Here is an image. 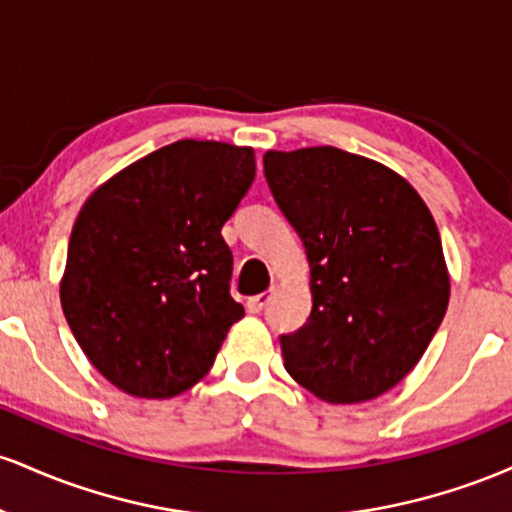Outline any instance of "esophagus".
Here are the masks:
<instances>
[{
  "label": "esophagus",
  "mask_w": 512,
  "mask_h": 512,
  "mask_svg": "<svg viewBox=\"0 0 512 512\" xmlns=\"http://www.w3.org/2000/svg\"><path fill=\"white\" fill-rule=\"evenodd\" d=\"M272 296H274V289L264 291V293H260V296L248 298V310H250V313H255V315L262 313V310L269 305V301H272Z\"/></svg>",
  "instance_id": "1"
}]
</instances>
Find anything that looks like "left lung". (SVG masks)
Wrapping results in <instances>:
<instances>
[{
    "instance_id": "1",
    "label": "left lung",
    "mask_w": 512,
    "mask_h": 512,
    "mask_svg": "<svg viewBox=\"0 0 512 512\" xmlns=\"http://www.w3.org/2000/svg\"><path fill=\"white\" fill-rule=\"evenodd\" d=\"M264 178L310 264L313 310L281 337L284 368L330 404L385 395L421 361L450 301L426 202L392 168L334 146L267 151Z\"/></svg>"
}]
</instances>
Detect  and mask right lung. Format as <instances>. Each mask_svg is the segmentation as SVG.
<instances>
[{
  "instance_id": "1",
  "label": "right lung",
  "mask_w": 512,
  "mask_h": 512,
  "mask_svg": "<svg viewBox=\"0 0 512 512\" xmlns=\"http://www.w3.org/2000/svg\"><path fill=\"white\" fill-rule=\"evenodd\" d=\"M255 180L250 146L182 139L122 168L76 216L60 281L64 317L117 390L168 399L197 385L233 322L221 236Z\"/></svg>"
}]
</instances>
